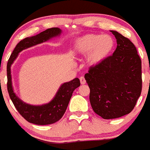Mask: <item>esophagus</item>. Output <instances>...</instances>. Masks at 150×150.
<instances>
[{
    "label": "esophagus",
    "mask_w": 150,
    "mask_h": 150,
    "mask_svg": "<svg viewBox=\"0 0 150 150\" xmlns=\"http://www.w3.org/2000/svg\"><path fill=\"white\" fill-rule=\"evenodd\" d=\"M80 81H81V84H85V83H86V80H85L84 77H80Z\"/></svg>",
    "instance_id": "1"
}]
</instances>
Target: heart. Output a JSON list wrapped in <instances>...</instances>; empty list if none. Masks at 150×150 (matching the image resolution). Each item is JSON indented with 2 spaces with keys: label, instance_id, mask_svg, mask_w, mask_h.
Masks as SVG:
<instances>
[{
  "label": "heart",
  "instance_id": "heart-1",
  "mask_svg": "<svg viewBox=\"0 0 150 150\" xmlns=\"http://www.w3.org/2000/svg\"><path fill=\"white\" fill-rule=\"evenodd\" d=\"M114 47L111 36L89 34L79 38L72 47L74 54L86 56V64L91 67L98 65L108 57Z\"/></svg>",
  "mask_w": 150,
  "mask_h": 150
}]
</instances>
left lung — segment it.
Segmentation results:
<instances>
[{"label":"left lung","mask_w":150,"mask_h":150,"mask_svg":"<svg viewBox=\"0 0 150 150\" xmlns=\"http://www.w3.org/2000/svg\"><path fill=\"white\" fill-rule=\"evenodd\" d=\"M111 33L117 41L112 55L90 67L84 75L92 110L103 119L131 112L142 89L141 60L135 45L116 31Z\"/></svg>","instance_id":"left-lung-1"}]
</instances>
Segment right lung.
<instances>
[{
	"mask_svg": "<svg viewBox=\"0 0 150 150\" xmlns=\"http://www.w3.org/2000/svg\"><path fill=\"white\" fill-rule=\"evenodd\" d=\"M61 29L57 27L46 29L42 33L33 36L26 38L21 40L14 49L10 58L7 63V89L9 97L18 112L29 123L37 125H47L52 124L59 121L63 117L68 107L73 91L81 85L80 80L78 78L72 81L63 83L55 96L48 103L43 105H30L22 101L14 92L12 83L11 66L16 59L19 52L23 50L43 43L51 38L59 36Z\"/></svg>",
	"mask_w": 150,
	"mask_h": 150,
	"instance_id": "obj_1",
	"label": "right lung"
}]
</instances>
